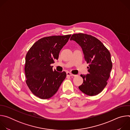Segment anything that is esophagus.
Listing matches in <instances>:
<instances>
[{"label": "esophagus", "mask_w": 130, "mask_h": 130, "mask_svg": "<svg viewBox=\"0 0 130 130\" xmlns=\"http://www.w3.org/2000/svg\"><path fill=\"white\" fill-rule=\"evenodd\" d=\"M67 76H74L73 74H72L71 73H70V72H67Z\"/></svg>", "instance_id": "34e87169"}]
</instances>
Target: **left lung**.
<instances>
[{
	"instance_id": "left-lung-1",
	"label": "left lung",
	"mask_w": 130,
	"mask_h": 130,
	"mask_svg": "<svg viewBox=\"0 0 130 130\" xmlns=\"http://www.w3.org/2000/svg\"><path fill=\"white\" fill-rule=\"evenodd\" d=\"M70 40L81 46L85 60L89 64L88 73L81 75L83 82L79 88L88 96L97 95L105 88L110 76L112 68L110 53L101 41L92 35L76 33L72 35Z\"/></svg>"
}]
</instances>
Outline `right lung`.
<instances>
[{"label": "right lung", "instance_id": "1", "mask_svg": "<svg viewBox=\"0 0 130 130\" xmlns=\"http://www.w3.org/2000/svg\"><path fill=\"white\" fill-rule=\"evenodd\" d=\"M71 34L42 38L28 51L25 59L26 82L32 93L42 99L52 97L58 90L66 73L53 70L50 65L58 60L59 53Z\"/></svg>", "mask_w": 130, "mask_h": 130}]
</instances>
